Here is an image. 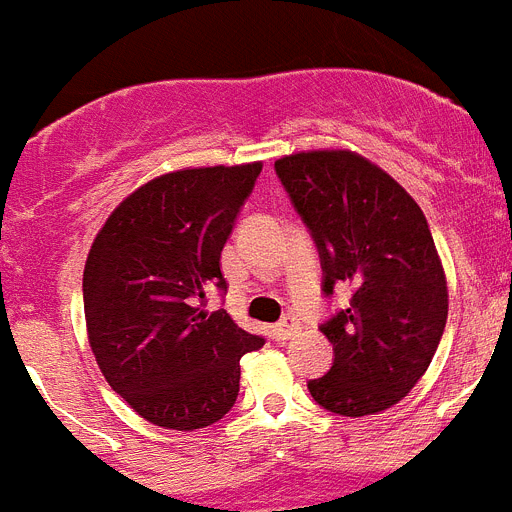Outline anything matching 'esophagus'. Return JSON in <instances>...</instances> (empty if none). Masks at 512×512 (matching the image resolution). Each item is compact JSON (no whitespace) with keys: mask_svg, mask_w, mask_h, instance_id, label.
Listing matches in <instances>:
<instances>
[{"mask_svg":"<svg viewBox=\"0 0 512 512\" xmlns=\"http://www.w3.org/2000/svg\"><path fill=\"white\" fill-rule=\"evenodd\" d=\"M297 328H300V325H297V320L292 318V315H287V318H282L277 325H274V328H271V333H274V338H277V341H289V338L297 333Z\"/></svg>","mask_w":512,"mask_h":512,"instance_id":"34e87169","label":"esophagus"}]
</instances>
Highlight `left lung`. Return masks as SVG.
<instances>
[{
    "mask_svg": "<svg viewBox=\"0 0 512 512\" xmlns=\"http://www.w3.org/2000/svg\"><path fill=\"white\" fill-rule=\"evenodd\" d=\"M323 266V295L351 287V305L323 320L333 366L307 382L328 413L392 408L441 343L449 292L423 210L390 174L351 151H312L274 164Z\"/></svg>",
    "mask_w": 512,
    "mask_h": 512,
    "instance_id": "1",
    "label": "left lung"
}]
</instances>
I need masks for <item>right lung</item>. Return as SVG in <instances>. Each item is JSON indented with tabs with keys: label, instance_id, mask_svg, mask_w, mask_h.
<instances>
[{
	"label": "right lung",
	"instance_id": "add662e5",
	"mask_svg": "<svg viewBox=\"0 0 512 512\" xmlns=\"http://www.w3.org/2000/svg\"><path fill=\"white\" fill-rule=\"evenodd\" d=\"M261 164L158 176L104 223L84 266V315L104 379L153 425L194 431L238 400L241 356L264 336L225 310L220 253L259 179Z\"/></svg>",
	"mask_w": 512,
	"mask_h": 512
}]
</instances>
